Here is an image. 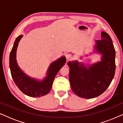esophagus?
I'll return each instance as SVG.
<instances>
[{"instance_id": "obj_1", "label": "esophagus", "mask_w": 123, "mask_h": 123, "mask_svg": "<svg viewBox=\"0 0 123 123\" xmlns=\"http://www.w3.org/2000/svg\"><path fill=\"white\" fill-rule=\"evenodd\" d=\"M72 57V56L70 54H67L66 55V58L67 60H69V59H71Z\"/></svg>"}]
</instances>
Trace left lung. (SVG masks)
I'll return each mask as SVG.
<instances>
[{
    "label": "left lung",
    "mask_w": 123,
    "mask_h": 123,
    "mask_svg": "<svg viewBox=\"0 0 123 123\" xmlns=\"http://www.w3.org/2000/svg\"><path fill=\"white\" fill-rule=\"evenodd\" d=\"M96 51L102 54L101 61L88 67L78 61L69 62V81L72 91L85 98L96 97L106 90L115 72V50L108 33L101 32V40L96 41Z\"/></svg>",
    "instance_id": "8db88e82"
}]
</instances>
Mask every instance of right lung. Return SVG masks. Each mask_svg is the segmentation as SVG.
<instances>
[{"instance_id":"obj_1","label":"right lung","mask_w":123,"mask_h":123,"mask_svg":"<svg viewBox=\"0 0 123 123\" xmlns=\"http://www.w3.org/2000/svg\"><path fill=\"white\" fill-rule=\"evenodd\" d=\"M23 35L16 38L9 56V67L13 80L18 88L28 96L39 97L48 94L51 90L56 74L65 64L66 58L62 56L50 64L47 76L42 81L37 80L26 74L18 66L16 60V51L18 43Z\"/></svg>"}]
</instances>
